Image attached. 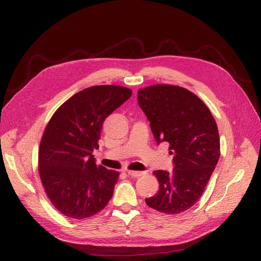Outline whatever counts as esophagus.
Segmentation results:
<instances>
[{"mask_svg":"<svg viewBox=\"0 0 261 261\" xmlns=\"http://www.w3.org/2000/svg\"><path fill=\"white\" fill-rule=\"evenodd\" d=\"M126 173H127V175H129V176L135 177V178H136V177H140V176H142L143 174H145V173H143V171H136V170H127Z\"/></svg>","mask_w":261,"mask_h":261,"instance_id":"obj_1","label":"esophagus"}]
</instances>
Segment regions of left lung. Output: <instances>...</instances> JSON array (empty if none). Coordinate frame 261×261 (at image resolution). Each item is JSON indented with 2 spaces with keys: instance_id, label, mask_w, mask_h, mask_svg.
<instances>
[{
  "instance_id": "left-lung-1",
  "label": "left lung",
  "mask_w": 261,
  "mask_h": 261,
  "mask_svg": "<svg viewBox=\"0 0 261 261\" xmlns=\"http://www.w3.org/2000/svg\"><path fill=\"white\" fill-rule=\"evenodd\" d=\"M157 143L168 142L174 169L153 171L159 191L146 198L148 206L169 215L195 204L220 158L218 125L201 98L186 88L158 84L138 91Z\"/></svg>"
}]
</instances>
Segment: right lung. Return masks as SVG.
Returning a JSON list of instances; mask_svg holds the SVG:
<instances>
[{
  "label": "right lung",
  "mask_w": 261,
  "mask_h": 261,
  "mask_svg": "<svg viewBox=\"0 0 261 261\" xmlns=\"http://www.w3.org/2000/svg\"><path fill=\"white\" fill-rule=\"evenodd\" d=\"M132 95L130 88L99 85L67 99L51 116L39 148V174L48 198L70 219L90 218L113 195L119 171L97 166L104 120Z\"/></svg>",
  "instance_id": "right-lung-1"
}]
</instances>
